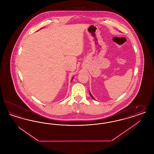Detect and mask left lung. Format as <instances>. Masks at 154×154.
Here are the masks:
<instances>
[{"instance_id": "left-lung-1", "label": "left lung", "mask_w": 154, "mask_h": 154, "mask_svg": "<svg viewBox=\"0 0 154 154\" xmlns=\"http://www.w3.org/2000/svg\"><path fill=\"white\" fill-rule=\"evenodd\" d=\"M90 95L91 96V97H92V98H93V99H95V98H94V97H93V96L92 95H91V94H90Z\"/></svg>"}]
</instances>
